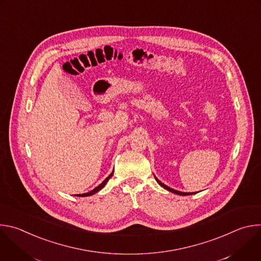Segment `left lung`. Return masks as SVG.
Returning a JSON list of instances; mask_svg holds the SVG:
<instances>
[{
	"label": "left lung",
	"mask_w": 261,
	"mask_h": 261,
	"mask_svg": "<svg viewBox=\"0 0 261 261\" xmlns=\"http://www.w3.org/2000/svg\"><path fill=\"white\" fill-rule=\"evenodd\" d=\"M155 178H156V180L158 181V184L161 186V187H163L164 189H166V190H168V191H170V192H172V193H175V194H178V195H182V196H185V195H191V194H193V193H187V192H180V191H177V190H174V189H172V188H170V187H168V186H166V185H164L163 182H161L156 176H155Z\"/></svg>",
	"instance_id": "1"
}]
</instances>
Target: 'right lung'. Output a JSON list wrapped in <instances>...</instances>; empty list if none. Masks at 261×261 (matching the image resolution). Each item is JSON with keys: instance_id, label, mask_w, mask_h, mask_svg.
I'll return each instance as SVG.
<instances>
[{"instance_id": "add662e5", "label": "right lung", "mask_w": 261, "mask_h": 261, "mask_svg": "<svg viewBox=\"0 0 261 261\" xmlns=\"http://www.w3.org/2000/svg\"><path fill=\"white\" fill-rule=\"evenodd\" d=\"M113 174H114V171L113 172H111L99 186H98V187H96L94 190H92V191H90V192H88V193H85V194H79L77 196H82V197H84V196H90V195H93V194H95V193H97L98 191H100L103 187H104V186L106 185V182L108 181V179L111 177V176H113Z\"/></svg>"}]
</instances>
